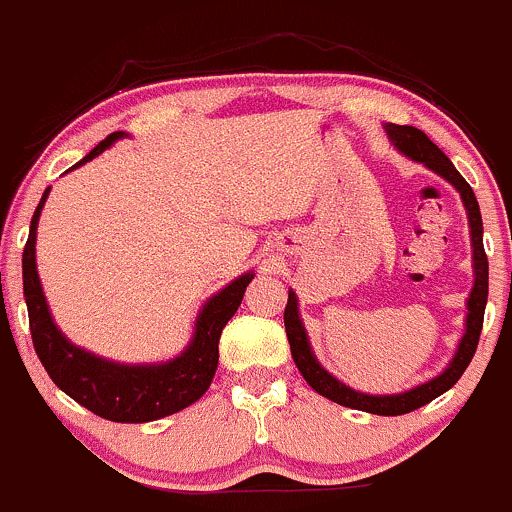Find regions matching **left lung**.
<instances>
[{
  "label": "left lung",
  "instance_id": "1",
  "mask_svg": "<svg viewBox=\"0 0 512 512\" xmlns=\"http://www.w3.org/2000/svg\"><path fill=\"white\" fill-rule=\"evenodd\" d=\"M386 133H389L391 143L401 150L403 155L411 157L415 162H423L425 167L432 172L440 174L442 179H447L459 196L464 201L466 216H469V233H471V247H474V286H471V294L466 299V330L464 338L459 340L457 352H454L452 362L447 364V369L442 374H437L435 379L425 381V384L415 386L403 393H389V396H372V393H362L345 386L342 381L335 379L333 374L325 372L320 367V362L313 355L311 342H308L306 328H303L301 316H299V299H296L294 291H289V301L284 308V328L286 338L291 345V357H294L296 367L303 374V379L308 381L313 391H318L320 396L330 398V401L340 403L345 408H355V411H367L374 415H403L411 413L415 408L425 406L432 398L442 396V393L452 389L459 381V376L464 374V369L469 367L471 357H474L476 345H479L481 328H484V311H486V299H488V260L484 252V223H481V211L479 201H476L474 192L466 184V179L457 172V167L449 162V157L437 148L432 140L425 136L420 128L415 126H396V123H386Z\"/></svg>",
  "mask_w": 512,
  "mask_h": 512
}]
</instances>
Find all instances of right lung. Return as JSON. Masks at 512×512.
I'll use <instances>...</instances> for the list:
<instances>
[{
  "label": "right lung",
  "instance_id": "right-lung-1",
  "mask_svg": "<svg viewBox=\"0 0 512 512\" xmlns=\"http://www.w3.org/2000/svg\"><path fill=\"white\" fill-rule=\"evenodd\" d=\"M126 133L116 131L106 136L89 155H84L75 167L104 153ZM50 187L43 192L31 218V230L24 247V299L28 308V325L36 355L46 367L50 379L60 391L75 398L80 406L94 415L114 423H150L165 418L182 408L192 406L211 386L218 367V340L223 328L238 311L247 284L255 274L247 272L230 282L226 289L213 294L199 311L194 323V335L187 350L170 362L160 364H121L97 357L82 347L72 345L55 325L43 294L36 269V228L46 204Z\"/></svg>",
  "mask_w": 512,
  "mask_h": 512
}]
</instances>
